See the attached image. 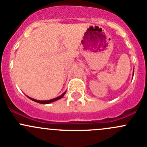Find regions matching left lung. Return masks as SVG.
<instances>
[{
  "mask_svg": "<svg viewBox=\"0 0 147 147\" xmlns=\"http://www.w3.org/2000/svg\"><path fill=\"white\" fill-rule=\"evenodd\" d=\"M134 71H133V75H134Z\"/></svg>",
  "mask_w": 147,
  "mask_h": 147,
  "instance_id": "8db88e82",
  "label": "left lung"
}]
</instances>
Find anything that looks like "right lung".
<instances>
[{"instance_id":"obj_1","label":"right lung","mask_w":147,"mask_h":147,"mask_svg":"<svg viewBox=\"0 0 147 147\" xmlns=\"http://www.w3.org/2000/svg\"><path fill=\"white\" fill-rule=\"evenodd\" d=\"M65 93H66V91H65V92L63 93V94H62L61 95L59 96V97H55V98L52 99V100H35V99H33V98H31V97H28V96H27V97L29 99H30L31 100H32V101H34L35 102H38V103H40V104H44V105H46V104H50V103H51V102H53L55 101H57V100H60V99H61L62 97H63V96L65 95Z\"/></svg>"}]
</instances>
